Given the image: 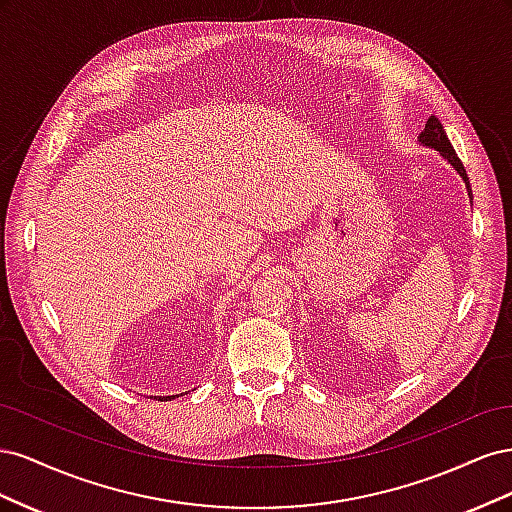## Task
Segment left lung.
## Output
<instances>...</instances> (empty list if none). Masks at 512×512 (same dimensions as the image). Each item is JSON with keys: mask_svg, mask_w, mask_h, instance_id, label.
Here are the masks:
<instances>
[{"mask_svg": "<svg viewBox=\"0 0 512 512\" xmlns=\"http://www.w3.org/2000/svg\"><path fill=\"white\" fill-rule=\"evenodd\" d=\"M418 143L425 145V147H431V149L440 151V156H442L446 162H451V166L457 170L459 177L463 179V183H466L468 194H470V200H472V188H470V181H468L466 168H463L461 160L457 158V153H455V149H453L451 141H448V136H446V132H444V128H442V123H440V119H438V117H433V115H431V117L427 119V123H425V130L421 132V136H418Z\"/></svg>", "mask_w": 512, "mask_h": 512, "instance_id": "1", "label": "left lung"}]
</instances>
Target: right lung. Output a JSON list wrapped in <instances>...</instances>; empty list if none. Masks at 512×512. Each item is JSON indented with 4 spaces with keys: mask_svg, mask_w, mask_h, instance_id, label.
Wrapping results in <instances>:
<instances>
[{
    "mask_svg": "<svg viewBox=\"0 0 512 512\" xmlns=\"http://www.w3.org/2000/svg\"><path fill=\"white\" fill-rule=\"evenodd\" d=\"M175 397H177V395H168V397H160V399H166V401H168V399H175ZM156 399H158V397H156Z\"/></svg>",
    "mask_w": 512,
    "mask_h": 512,
    "instance_id": "right-lung-1",
    "label": "right lung"
}]
</instances>
